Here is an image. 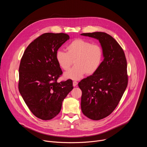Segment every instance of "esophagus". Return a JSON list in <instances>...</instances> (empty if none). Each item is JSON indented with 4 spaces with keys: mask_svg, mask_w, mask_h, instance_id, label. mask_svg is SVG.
<instances>
[{
    "mask_svg": "<svg viewBox=\"0 0 147 147\" xmlns=\"http://www.w3.org/2000/svg\"><path fill=\"white\" fill-rule=\"evenodd\" d=\"M77 84H78V82H77V81H73V86H74V87H76V86H77Z\"/></svg>",
    "mask_w": 147,
    "mask_h": 147,
    "instance_id": "1",
    "label": "esophagus"
}]
</instances>
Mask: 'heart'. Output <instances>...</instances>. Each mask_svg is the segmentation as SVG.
I'll return each instance as SVG.
<instances>
[{
  "instance_id": "b5f03b06",
  "label": "heart",
  "mask_w": 147,
  "mask_h": 147,
  "mask_svg": "<svg viewBox=\"0 0 147 147\" xmlns=\"http://www.w3.org/2000/svg\"><path fill=\"white\" fill-rule=\"evenodd\" d=\"M67 52L57 50L55 57L59 67L67 70L72 65L75 66L64 74L66 78L73 80L81 79L86 73L92 75L100 67L103 59L102 48L96 44L82 39H77L67 45Z\"/></svg>"
}]
</instances>
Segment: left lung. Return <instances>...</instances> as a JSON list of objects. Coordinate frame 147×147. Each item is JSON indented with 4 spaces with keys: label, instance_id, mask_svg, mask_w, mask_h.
<instances>
[{
    "label": "left lung",
    "instance_id": "8db88e82",
    "mask_svg": "<svg viewBox=\"0 0 147 147\" xmlns=\"http://www.w3.org/2000/svg\"><path fill=\"white\" fill-rule=\"evenodd\" d=\"M81 35L98 39L103 52L104 59L98 71L78 83L83 114L99 120L112 113L127 88V61L123 49L110 35L102 32Z\"/></svg>",
    "mask_w": 147,
    "mask_h": 147
}]
</instances>
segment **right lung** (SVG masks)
Listing matches in <instances>:
<instances>
[{"label":"right lung","mask_w":147,"mask_h":147,"mask_svg":"<svg viewBox=\"0 0 147 147\" xmlns=\"http://www.w3.org/2000/svg\"><path fill=\"white\" fill-rule=\"evenodd\" d=\"M69 36L64 33H45L27 47L19 67L18 90L31 112L48 120L60 112L62 102L73 90V81L57 82L62 71L56 60L59 48Z\"/></svg>","instance_id":"1"}]
</instances>
